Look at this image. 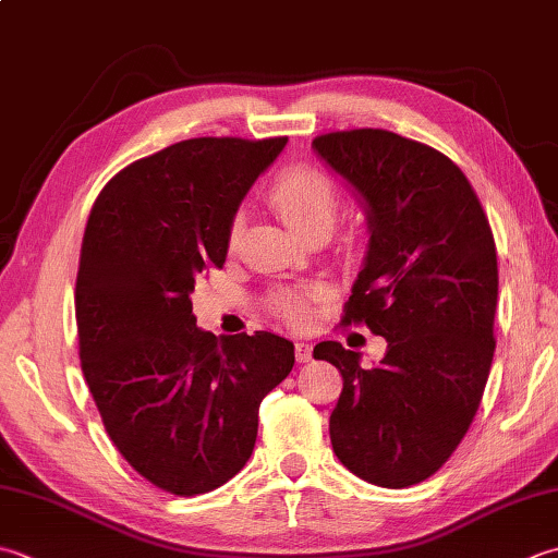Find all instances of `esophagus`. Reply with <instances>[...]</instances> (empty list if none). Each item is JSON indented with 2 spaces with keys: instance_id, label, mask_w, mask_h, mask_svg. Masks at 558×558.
<instances>
[{
  "instance_id": "34e87169",
  "label": "esophagus",
  "mask_w": 558,
  "mask_h": 558,
  "mask_svg": "<svg viewBox=\"0 0 558 558\" xmlns=\"http://www.w3.org/2000/svg\"><path fill=\"white\" fill-rule=\"evenodd\" d=\"M294 357H298V363H310V360H312V343H307V341L294 343Z\"/></svg>"
}]
</instances>
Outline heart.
<instances>
[{"mask_svg":"<svg viewBox=\"0 0 558 558\" xmlns=\"http://www.w3.org/2000/svg\"><path fill=\"white\" fill-rule=\"evenodd\" d=\"M268 201L280 213L298 234H310L314 229H331L338 207L336 185L324 171L314 167H288L282 169L276 179H272L268 189ZM239 232H242V217H236L229 229V242H236ZM272 310L290 322H304L307 307L304 300L294 292H280L272 300Z\"/></svg>","mask_w":558,"mask_h":558,"instance_id":"heart-1","label":"heart"}]
</instances>
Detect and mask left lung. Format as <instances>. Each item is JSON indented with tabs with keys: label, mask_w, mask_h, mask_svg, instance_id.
<instances>
[{
	"label": "left lung",
	"mask_w": 558,
	"mask_h": 558,
	"mask_svg": "<svg viewBox=\"0 0 558 558\" xmlns=\"http://www.w3.org/2000/svg\"><path fill=\"white\" fill-rule=\"evenodd\" d=\"M312 149L367 220L343 322L387 338L369 369L338 341L314 348L343 375L331 445L355 476L407 488L450 460L482 403L496 351V242L472 183L438 149L373 128L322 135Z\"/></svg>",
	"instance_id": "left-lung-1"
}]
</instances>
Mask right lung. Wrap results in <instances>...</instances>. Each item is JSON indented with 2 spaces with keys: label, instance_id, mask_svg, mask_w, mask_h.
I'll use <instances>...</instances> for the list:
<instances>
[{
  "label": "right lung",
  "instance_id": "obj_1",
  "mask_svg": "<svg viewBox=\"0 0 558 558\" xmlns=\"http://www.w3.org/2000/svg\"><path fill=\"white\" fill-rule=\"evenodd\" d=\"M286 145L177 142L116 173L84 229V379L118 452L173 496L207 494L248 462L260 401L294 365L288 338H217L195 326L191 302L203 272L225 266L239 205Z\"/></svg>",
  "mask_w": 558,
  "mask_h": 558
}]
</instances>
